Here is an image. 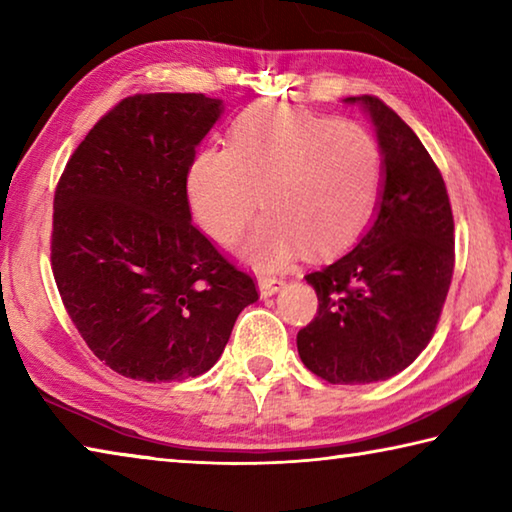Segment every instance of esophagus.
<instances>
[{
	"label": "esophagus",
	"instance_id": "obj_1",
	"mask_svg": "<svg viewBox=\"0 0 512 512\" xmlns=\"http://www.w3.org/2000/svg\"><path fill=\"white\" fill-rule=\"evenodd\" d=\"M257 287L259 293H262V298H271L277 291L284 289V280H277V277H259Z\"/></svg>",
	"mask_w": 512,
	"mask_h": 512
}]
</instances>
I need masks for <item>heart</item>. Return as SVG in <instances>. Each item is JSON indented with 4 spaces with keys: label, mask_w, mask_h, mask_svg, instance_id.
I'll return each instance as SVG.
<instances>
[{
    "label": "heart",
    "mask_w": 512,
    "mask_h": 512,
    "mask_svg": "<svg viewBox=\"0 0 512 512\" xmlns=\"http://www.w3.org/2000/svg\"><path fill=\"white\" fill-rule=\"evenodd\" d=\"M384 183L377 137L354 121L259 103L232 121L228 149L207 146L187 169V201L196 223L216 241L235 239L259 271H280L302 248L325 255L359 235Z\"/></svg>",
    "instance_id": "heart-1"
}]
</instances>
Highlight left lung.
<instances>
[{
    "label": "left lung",
    "mask_w": 512,
    "mask_h": 512,
    "mask_svg": "<svg viewBox=\"0 0 512 512\" xmlns=\"http://www.w3.org/2000/svg\"><path fill=\"white\" fill-rule=\"evenodd\" d=\"M375 126L384 183L375 219L336 262L305 275L318 316L298 332L305 366L329 384H372L427 348L454 273V216L443 176L397 112L348 97Z\"/></svg>",
    "instance_id": "1"
}]
</instances>
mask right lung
Instances as JSON below:
<instances>
[{
    "mask_svg": "<svg viewBox=\"0 0 512 512\" xmlns=\"http://www.w3.org/2000/svg\"><path fill=\"white\" fill-rule=\"evenodd\" d=\"M223 112L205 94H135L69 158L54 196L51 266L97 357L140 381L210 370L259 298L192 225L187 169Z\"/></svg>",
    "mask_w": 512,
    "mask_h": 512,
    "instance_id": "obj_1",
    "label": "right lung"
}]
</instances>
